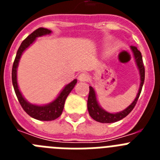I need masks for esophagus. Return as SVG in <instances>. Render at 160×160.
I'll return each instance as SVG.
<instances>
[{
	"mask_svg": "<svg viewBox=\"0 0 160 160\" xmlns=\"http://www.w3.org/2000/svg\"><path fill=\"white\" fill-rule=\"evenodd\" d=\"M78 80L81 82H87L89 80V75L87 73H82L78 75Z\"/></svg>",
	"mask_w": 160,
	"mask_h": 160,
	"instance_id": "1",
	"label": "esophagus"
}]
</instances>
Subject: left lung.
Instances as JSON below:
<instances>
[{
	"label": "left lung",
	"instance_id": "obj_1",
	"mask_svg": "<svg viewBox=\"0 0 160 160\" xmlns=\"http://www.w3.org/2000/svg\"><path fill=\"white\" fill-rule=\"evenodd\" d=\"M131 49L133 52V54H134L135 62H136L137 66H138L139 75H140V86H139V89H138L136 98H135V100L133 101L131 105L127 107L125 110L120 111V112L113 114V113L107 112L100 107L98 102L97 97H96V94L94 88L92 87H89L90 88V92H89L88 100H87V108H88V111L90 117L95 121H97V122H102V123H111V122H117V121L122 119L131 113V111L134 109L137 101H138V97L140 95L141 90H142V86H143L144 79H145V69H144L143 62H142V54H141L140 51L138 50V49L135 46H131Z\"/></svg>",
	"mask_w": 160,
	"mask_h": 160
}]
</instances>
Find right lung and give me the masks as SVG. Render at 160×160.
<instances>
[{
  "mask_svg": "<svg viewBox=\"0 0 160 160\" xmlns=\"http://www.w3.org/2000/svg\"><path fill=\"white\" fill-rule=\"evenodd\" d=\"M50 33H51V30L45 29V28H39V29L33 31L30 35H29L27 38H25V40L22 42L18 52H17L16 58L14 60L12 69V86H13L14 90H15V93H16V95L18 97L20 104L22 107L24 111L27 113L29 116L35 118V119L41 120V121H52V120L56 119L60 116L62 113L66 98L71 92V90H73L74 86L77 83V79L73 80L71 82L66 85V87L63 88V90L61 91L60 94H58V96L52 102L43 106L34 105V104L29 103V102L25 99V98L23 97L22 94L20 91L18 85V79H17V71H18V66L22 53L30 46L31 44L34 42L37 38L46 34H50Z\"/></svg>",
  "mask_w": 160,
  "mask_h": 160,
  "instance_id": "right-lung-1",
  "label": "right lung"
}]
</instances>
